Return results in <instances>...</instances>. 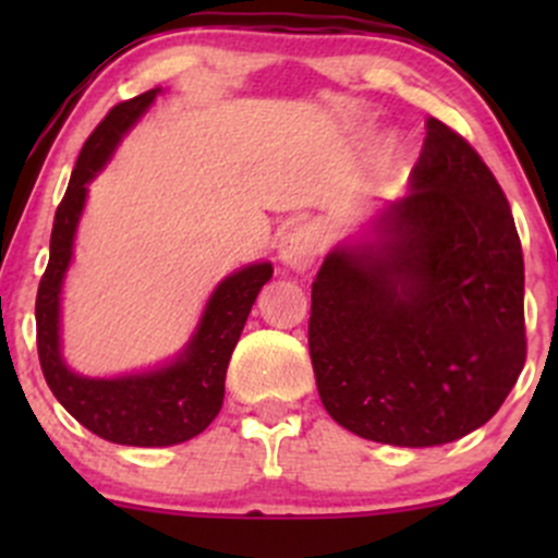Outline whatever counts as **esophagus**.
Listing matches in <instances>:
<instances>
[{
	"label": "esophagus",
	"mask_w": 558,
	"mask_h": 558,
	"mask_svg": "<svg viewBox=\"0 0 558 558\" xmlns=\"http://www.w3.org/2000/svg\"><path fill=\"white\" fill-rule=\"evenodd\" d=\"M320 251V232L315 223H294L278 240V258L294 272H305L313 267Z\"/></svg>",
	"instance_id": "34e87169"
}]
</instances>
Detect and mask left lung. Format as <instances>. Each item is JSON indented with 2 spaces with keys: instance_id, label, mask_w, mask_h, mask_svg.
Returning <instances> with one entry per match:
<instances>
[{
  "instance_id": "obj_1",
  "label": "left lung",
  "mask_w": 558,
  "mask_h": 558,
  "mask_svg": "<svg viewBox=\"0 0 558 558\" xmlns=\"http://www.w3.org/2000/svg\"><path fill=\"white\" fill-rule=\"evenodd\" d=\"M326 413L364 440L446 446L486 424L526 362L523 253L497 178L429 118L410 191L326 253L311 294Z\"/></svg>"
}]
</instances>
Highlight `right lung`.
<instances>
[{
	"instance_id": "add662e5",
	"label": "right lung",
	"mask_w": 558,
	"mask_h": 558,
	"mask_svg": "<svg viewBox=\"0 0 558 558\" xmlns=\"http://www.w3.org/2000/svg\"><path fill=\"white\" fill-rule=\"evenodd\" d=\"M161 88L140 94L107 112L83 145L50 232V258L37 289V353L53 397L88 432L118 446L165 448L191 440L213 424L223 404L229 359L247 313L272 264L256 262L227 275L213 289L183 351L159 367L116 378L75 373L61 353V289L75 256V234L86 207L88 183L112 159L123 134L148 112Z\"/></svg>"
}]
</instances>
